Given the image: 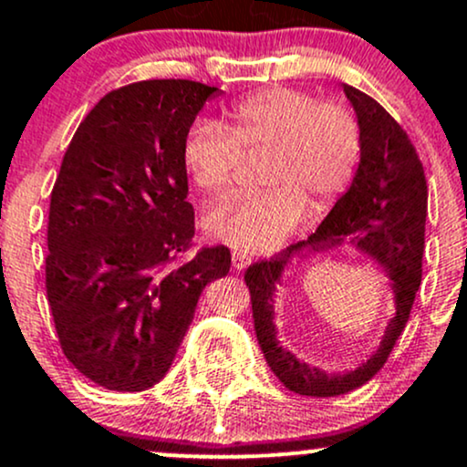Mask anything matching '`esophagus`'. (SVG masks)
Returning <instances> with one entry per match:
<instances>
[{"mask_svg": "<svg viewBox=\"0 0 467 467\" xmlns=\"http://www.w3.org/2000/svg\"><path fill=\"white\" fill-rule=\"evenodd\" d=\"M232 265H234L235 271H244V268L251 265V257L246 255V254H243V251H234V254H232Z\"/></svg>", "mask_w": 467, "mask_h": 467, "instance_id": "esophagus-1", "label": "esophagus"}]
</instances>
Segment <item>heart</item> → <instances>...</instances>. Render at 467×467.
Returning <instances> with one entry per match:
<instances>
[{"instance_id":"1","label":"heart","mask_w":467,"mask_h":467,"mask_svg":"<svg viewBox=\"0 0 467 467\" xmlns=\"http://www.w3.org/2000/svg\"><path fill=\"white\" fill-rule=\"evenodd\" d=\"M360 126L341 102H319L308 91L273 87L234 102L227 124L199 119L183 141V161L202 192L221 196L234 185L243 152L268 150L254 196L218 202L205 229L238 251H268L321 212L352 181L360 161Z\"/></svg>"}]
</instances>
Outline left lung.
I'll list each match as a JSON object with an SVG mask.
<instances>
[{
    "instance_id": "1",
    "label": "left lung",
    "mask_w": 467,
    "mask_h": 467,
    "mask_svg": "<svg viewBox=\"0 0 467 467\" xmlns=\"http://www.w3.org/2000/svg\"><path fill=\"white\" fill-rule=\"evenodd\" d=\"M360 126V161L348 192L334 202L308 240L290 244L273 260L257 262L244 273L257 343L282 385L299 396L332 398L369 382L387 363L407 326L421 282L424 229L429 212L424 168L402 126L367 93L343 85ZM348 244L369 256L386 273L397 312L375 354L354 370L326 372L297 359L278 343L275 297L283 273L295 259Z\"/></svg>"
}]
</instances>
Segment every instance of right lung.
I'll use <instances>...</instances> for the list:
<instances>
[{
	"label": "right lung",
	"instance_id": "obj_1",
	"mask_svg": "<svg viewBox=\"0 0 467 467\" xmlns=\"http://www.w3.org/2000/svg\"><path fill=\"white\" fill-rule=\"evenodd\" d=\"M218 87L141 80L82 119L52 190L46 286L60 348L111 391H144L172 365L227 246L177 262L194 238L183 141Z\"/></svg>",
	"mask_w": 467,
	"mask_h": 467
}]
</instances>
